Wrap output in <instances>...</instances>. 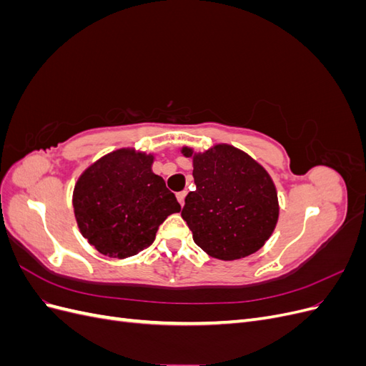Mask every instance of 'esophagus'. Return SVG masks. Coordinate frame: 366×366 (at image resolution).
<instances>
[{
	"label": "esophagus",
	"mask_w": 366,
	"mask_h": 366,
	"mask_svg": "<svg viewBox=\"0 0 366 366\" xmlns=\"http://www.w3.org/2000/svg\"><path fill=\"white\" fill-rule=\"evenodd\" d=\"M186 191H182V192H179L177 194V200H179V203H180V206H183L184 204V197H186Z\"/></svg>",
	"instance_id": "1"
}]
</instances>
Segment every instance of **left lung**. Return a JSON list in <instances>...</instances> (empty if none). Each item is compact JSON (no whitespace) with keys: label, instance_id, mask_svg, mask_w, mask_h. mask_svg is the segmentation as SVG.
<instances>
[{"label":"left lung","instance_id":"1","mask_svg":"<svg viewBox=\"0 0 366 366\" xmlns=\"http://www.w3.org/2000/svg\"><path fill=\"white\" fill-rule=\"evenodd\" d=\"M186 157L194 151L183 148ZM197 189L184 198L182 217L195 244L223 261L259 250L278 221V195L261 164L230 145L194 156Z\"/></svg>","mask_w":366,"mask_h":366}]
</instances>
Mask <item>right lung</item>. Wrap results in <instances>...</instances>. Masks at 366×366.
Wrapping results in <instances>:
<instances>
[{
	"label": "right lung",
	"instance_id": "add662e5",
	"mask_svg": "<svg viewBox=\"0 0 366 366\" xmlns=\"http://www.w3.org/2000/svg\"><path fill=\"white\" fill-rule=\"evenodd\" d=\"M154 157L119 149L92 164L73 192L81 234L97 252L128 258L152 244L157 229L180 212L175 195L151 171Z\"/></svg>",
	"mask_w": 366,
	"mask_h": 366
}]
</instances>
